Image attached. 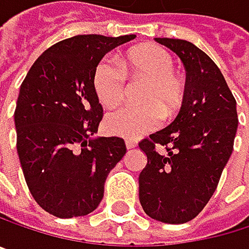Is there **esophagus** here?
Returning <instances> with one entry per match:
<instances>
[{"mask_svg": "<svg viewBox=\"0 0 249 249\" xmlns=\"http://www.w3.org/2000/svg\"><path fill=\"white\" fill-rule=\"evenodd\" d=\"M125 146H127L128 150H131V149L137 147V143H136L134 140H127V142H125Z\"/></svg>", "mask_w": 249, "mask_h": 249, "instance_id": "34e87169", "label": "esophagus"}]
</instances>
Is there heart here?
<instances>
[{
    "label": "heart",
    "instance_id": "b5f03b06",
    "mask_svg": "<svg viewBox=\"0 0 249 249\" xmlns=\"http://www.w3.org/2000/svg\"><path fill=\"white\" fill-rule=\"evenodd\" d=\"M174 56L158 45H143L128 51L119 62L103 59L97 64L93 84L100 103L113 107L127 90V75L133 83H144L143 106H125L107 113L105 128L109 134L136 140L156 130L163 118H172L185 99L184 80L174 71Z\"/></svg>",
    "mask_w": 249,
    "mask_h": 249
}]
</instances>
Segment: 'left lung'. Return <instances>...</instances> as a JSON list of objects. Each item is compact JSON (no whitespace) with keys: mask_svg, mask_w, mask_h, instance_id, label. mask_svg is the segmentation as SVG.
Listing matches in <instances>:
<instances>
[{"mask_svg":"<svg viewBox=\"0 0 249 249\" xmlns=\"http://www.w3.org/2000/svg\"><path fill=\"white\" fill-rule=\"evenodd\" d=\"M182 61L185 99L169 125L139 147L147 165L139 177V197L147 216L187 223L209 203L232 155L238 130L236 100L213 59L182 39L155 37ZM167 147L160 155L156 144Z\"/></svg>","mask_w":249,"mask_h":249,"instance_id":"left-lung-1","label":"left lung"}]
</instances>
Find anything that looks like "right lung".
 <instances>
[{
  "label": "right lung",
  "instance_id": "obj_1",
  "mask_svg": "<svg viewBox=\"0 0 249 249\" xmlns=\"http://www.w3.org/2000/svg\"><path fill=\"white\" fill-rule=\"evenodd\" d=\"M136 35H78L46 49L20 86L14 124L26 184L48 213L86 216L103 198L127 152L119 137H93L103 116L93 77L102 58Z\"/></svg>",
  "mask_w": 249,
  "mask_h": 249
}]
</instances>
